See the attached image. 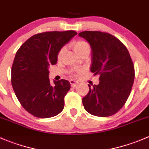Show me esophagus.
<instances>
[{
	"mask_svg": "<svg viewBox=\"0 0 149 149\" xmlns=\"http://www.w3.org/2000/svg\"><path fill=\"white\" fill-rule=\"evenodd\" d=\"M70 86H71L72 87H74V86H76V85H77L78 82L76 81L70 80Z\"/></svg>",
	"mask_w": 149,
	"mask_h": 149,
	"instance_id": "esophagus-1",
	"label": "esophagus"
}]
</instances>
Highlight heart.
<instances>
[{
  "label": "heart",
  "mask_w": 149,
  "mask_h": 149,
  "mask_svg": "<svg viewBox=\"0 0 149 149\" xmlns=\"http://www.w3.org/2000/svg\"><path fill=\"white\" fill-rule=\"evenodd\" d=\"M70 47L73 49V50L76 52V53L79 56H80L81 55L84 53L86 52H90L91 50V47L90 45L86 41L83 40H75V41L72 42L70 44ZM64 53H65V48H61L59 50L58 53V60H61V58L63 56ZM80 73V71H77L76 73L75 74V76H77L78 74Z\"/></svg>",
  "instance_id": "1"
}]
</instances>
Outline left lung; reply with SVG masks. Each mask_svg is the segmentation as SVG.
Segmentation results:
<instances>
[{
  "label": "left lung",
  "mask_w": 149,
  "mask_h": 149,
  "mask_svg": "<svg viewBox=\"0 0 149 149\" xmlns=\"http://www.w3.org/2000/svg\"><path fill=\"white\" fill-rule=\"evenodd\" d=\"M92 49L91 71L100 75V84L83 97L84 109L91 115L109 117L124 106L131 92L135 68L125 45L112 34L100 31L79 34Z\"/></svg>",
  "instance_id": "obj_1"
}]
</instances>
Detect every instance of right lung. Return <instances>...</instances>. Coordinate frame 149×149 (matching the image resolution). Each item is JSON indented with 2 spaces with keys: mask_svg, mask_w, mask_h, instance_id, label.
Masks as SVG:
<instances>
[{
  "mask_svg": "<svg viewBox=\"0 0 149 149\" xmlns=\"http://www.w3.org/2000/svg\"><path fill=\"white\" fill-rule=\"evenodd\" d=\"M76 34L73 30L39 33L16 52L11 68L12 86L22 106L33 116L52 118L63 109L70 83L61 79L52 86L48 68L57 63L59 50Z\"/></svg>",
  "mask_w": 149,
  "mask_h": 149,
  "instance_id": "obj_1",
  "label": "right lung"
}]
</instances>
